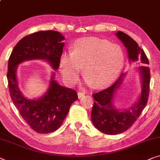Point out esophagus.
I'll return each mask as SVG.
<instances>
[{"label":"esophagus","mask_w":160,"mask_h":160,"mask_svg":"<svg viewBox=\"0 0 160 160\" xmlns=\"http://www.w3.org/2000/svg\"><path fill=\"white\" fill-rule=\"evenodd\" d=\"M84 95V92H78V98H82V97Z\"/></svg>","instance_id":"1"}]
</instances>
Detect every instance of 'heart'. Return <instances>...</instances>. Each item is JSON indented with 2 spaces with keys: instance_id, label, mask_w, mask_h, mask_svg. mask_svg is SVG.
Masks as SVG:
<instances>
[{
  "instance_id": "b5f03b06",
  "label": "heart",
  "mask_w": 160,
  "mask_h": 160,
  "mask_svg": "<svg viewBox=\"0 0 160 160\" xmlns=\"http://www.w3.org/2000/svg\"><path fill=\"white\" fill-rule=\"evenodd\" d=\"M124 55L119 45L97 38L76 40L72 50L63 51L59 61L62 78L66 84L74 85L83 67L88 84L96 88L106 87L119 75Z\"/></svg>"
}]
</instances>
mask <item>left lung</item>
<instances>
[{"label": "left lung", "instance_id": "left-lung-1", "mask_svg": "<svg viewBox=\"0 0 160 160\" xmlns=\"http://www.w3.org/2000/svg\"><path fill=\"white\" fill-rule=\"evenodd\" d=\"M116 36L127 48L130 61H139L143 65L139 68L142 89L137 103L129 110L123 111L115 108L112 100L115 92L121 84L124 74L120 75L110 87L92 94L94 102L92 110V121L99 131L108 135H116L130 128L147 105L149 93L150 70L147 66L149 63L144 51L136 41L124 32L118 31Z\"/></svg>", "mask_w": 160, "mask_h": 160}]
</instances>
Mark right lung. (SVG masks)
<instances>
[{"label": "right lung", "instance_id": "1", "mask_svg": "<svg viewBox=\"0 0 160 160\" xmlns=\"http://www.w3.org/2000/svg\"><path fill=\"white\" fill-rule=\"evenodd\" d=\"M64 37L58 32L39 31L22 38L12 50L8 63L11 98L27 123L40 133H49L61 127L71 104L78 99L75 90L60 86L52 76L50 87L38 100L25 98L18 89L17 68L19 63L33 59L46 60L55 70L59 68Z\"/></svg>", "mask_w": 160, "mask_h": 160}]
</instances>
